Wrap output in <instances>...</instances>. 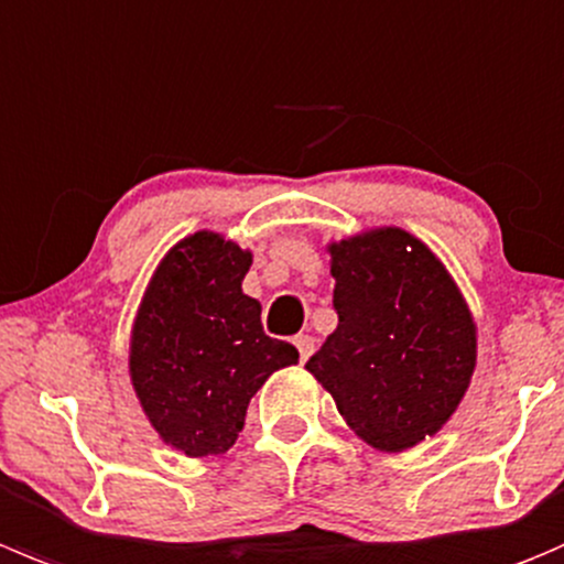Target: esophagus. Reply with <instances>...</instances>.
Listing matches in <instances>:
<instances>
[{
	"instance_id": "esophagus-1",
	"label": "esophagus",
	"mask_w": 564,
	"mask_h": 564,
	"mask_svg": "<svg viewBox=\"0 0 564 564\" xmlns=\"http://www.w3.org/2000/svg\"><path fill=\"white\" fill-rule=\"evenodd\" d=\"M294 347H297L300 360H308L311 352H314V338L308 333H300V336H294Z\"/></svg>"
}]
</instances>
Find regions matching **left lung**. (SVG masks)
<instances>
[{"label": "left lung", "mask_w": 564, "mask_h": 564, "mask_svg": "<svg viewBox=\"0 0 564 564\" xmlns=\"http://www.w3.org/2000/svg\"><path fill=\"white\" fill-rule=\"evenodd\" d=\"M338 327L305 369L377 452L413 449L455 415L477 369V322L444 261L397 226L327 242Z\"/></svg>", "instance_id": "8db88e82"}]
</instances>
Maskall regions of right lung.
I'll list each match as a JSON object with an SVG mask.
<instances>
[{"mask_svg":"<svg viewBox=\"0 0 564 564\" xmlns=\"http://www.w3.org/2000/svg\"><path fill=\"white\" fill-rule=\"evenodd\" d=\"M253 253L217 231L178 239L156 264L129 336V377L151 427L187 457L237 444L245 413L297 349L261 330L242 292Z\"/></svg>","mask_w":564,"mask_h":564,"instance_id":"add662e5","label":"right lung"}]
</instances>
